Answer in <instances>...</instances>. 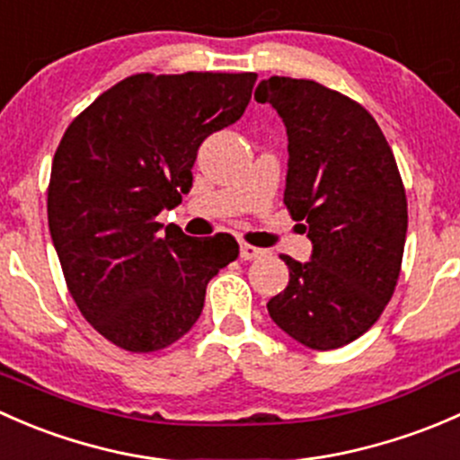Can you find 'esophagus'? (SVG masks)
Segmentation results:
<instances>
[{
    "mask_svg": "<svg viewBox=\"0 0 460 460\" xmlns=\"http://www.w3.org/2000/svg\"><path fill=\"white\" fill-rule=\"evenodd\" d=\"M265 257V250L257 248V245H250L245 241H241V259L243 261H254V259H261Z\"/></svg>",
    "mask_w": 460,
    "mask_h": 460,
    "instance_id": "34e87169",
    "label": "esophagus"
}]
</instances>
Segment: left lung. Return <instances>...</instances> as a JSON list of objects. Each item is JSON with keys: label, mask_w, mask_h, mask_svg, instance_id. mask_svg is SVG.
<instances>
[{"label": "left lung", "mask_w": 460, "mask_h": 460, "mask_svg": "<svg viewBox=\"0 0 460 460\" xmlns=\"http://www.w3.org/2000/svg\"><path fill=\"white\" fill-rule=\"evenodd\" d=\"M254 99L286 124L283 203L312 241L310 261L281 254L290 281L268 312L305 348L336 349L367 332L394 295L407 232L403 181L374 117L345 94L270 77Z\"/></svg>", "instance_id": "8db88e82"}]
</instances>
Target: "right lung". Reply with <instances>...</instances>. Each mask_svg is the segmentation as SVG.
<instances>
[{
	"label": "right lung",
	"mask_w": 460,
	"mask_h": 460,
	"mask_svg": "<svg viewBox=\"0 0 460 460\" xmlns=\"http://www.w3.org/2000/svg\"><path fill=\"white\" fill-rule=\"evenodd\" d=\"M254 73L132 75L75 117L49 186V228L84 319L128 352L181 339L234 236L195 239L157 215L181 203L206 137L243 115Z\"/></svg>",
	"instance_id": "obj_1"
}]
</instances>
